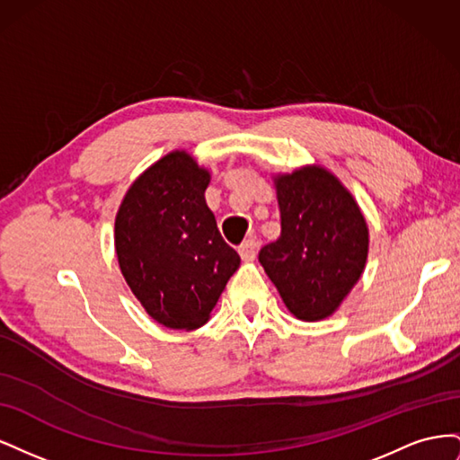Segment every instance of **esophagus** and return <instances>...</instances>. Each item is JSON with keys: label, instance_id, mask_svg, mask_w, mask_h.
Masks as SVG:
<instances>
[{"label": "esophagus", "instance_id": "1", "mask_svg": "<svg viewBox=\"0 0 460 460\" xmlns=\"http://www.w3.org/2000/svg\"><path fill=\"white\" fill-rule=\"evenodd\" d=\"M238 252H240V255H242L243 261L255 259V255H257V243H255V240H245V242L238 247Z\"/></svg>", "mask_w": 460, "mask_h": 460}]
</instances>
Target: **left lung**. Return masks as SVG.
I'll list each match as a JSON object with an SVG mask.
<instances>
[{
	"label": "left lung",
	"mask_w": 460,
	"mask_h": 460,
	"mask_svg": "<svg viewBox=\"0 0 460 460\" xmlns=\"http://www.w3.org/2000/svg\"><path fill=\"white\" fill-rule=\"evenodd\" d=\"M282 232L259 252L291 314L323 320L363 274L368 228L353 196L323 166L276 176Z\"/></svg>",
	"instance_id": "1"
}]
</instances>
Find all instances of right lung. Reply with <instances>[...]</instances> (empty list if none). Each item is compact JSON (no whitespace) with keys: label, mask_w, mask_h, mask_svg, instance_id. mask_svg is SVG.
Returning a JSON list of instances; mask_svg holds the SVG:
<instances>
[{"label":"right lung","mask_w":460,"mask_h":460,"mask_svg":"<svg viewBox=\"0 0 460 460\" xmlns=\"http://www.w3.org/2000/svg\"><path fill=\"white\" fill-rule=\"evenodd\" d=\"M208 172L172 151L136 180L115 220L124 280L147 314L174 330L203 326L240 255L205 201Z\"/></svg>","instance_id":"right-lung-1"}]
</instances>
